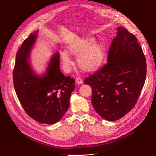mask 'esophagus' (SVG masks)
I'll return each instance as SVG.
<instances>
[{"instance_id": "1", "label": "esophagus", "mask_w": 156, "mask_h": 156, "mask_svg": "<svg viewBox=\"0 0 156 156\" xmlns=\"http://www.w3.org/2000/svg\"><path fill=\"white\" fill-rule=\"evenodd\" d=\"M76 83L78 85H81L83 83V80L82 79H81L80 78H76Z\"/></svg>"}]
</instances>
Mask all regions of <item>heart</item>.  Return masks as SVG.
<instances>
[{
	"mask_svg": "<svg viewBox=\"0 0 156 156\" xmlns=\"http://www.w3.org/2000/svg\"><path fill=\"white\" fill-rule=\"evenodd\" d=\"M95 40L92 37H84L68 43L66 52L61 55L63 64L67 68L69 66V55L77 57V64L82 71L86 73L97 71L105 59L106 48L104 43Z\"/></svg>",
	"mask_w": 156,
	"mask_h": 156,
	"instance_id": "heart-1",
	"label": "heart"
}]
</instances>
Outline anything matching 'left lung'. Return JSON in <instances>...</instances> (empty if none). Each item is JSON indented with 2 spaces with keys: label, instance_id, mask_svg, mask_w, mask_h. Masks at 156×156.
<instances>
[{
  "label": "left lung",
  "instance_id": "1",
  "mask_svg": "<svg viewBox=\"0 0 156 156\" xmlns=\"http://www.w3.org/2000/svg\"><path fill=\"white\" fill-rule=\"evenodd\" d=\"M107 64L86 78L92 88V104L102 118L118 120L132 110L144 85L147 66L136 38L123 27L117 28Z\"/></svg>",
  "mask_w": 156,
  "mask_h": 156
}]
</instances>
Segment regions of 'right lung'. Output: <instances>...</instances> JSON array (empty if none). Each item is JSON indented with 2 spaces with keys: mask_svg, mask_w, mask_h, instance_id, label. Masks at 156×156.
Returning <instances> with one entry per match:
<instances>
[{
  "mask_svg": "<svg viewBox=\"0 0 156 156\" xmlns=\"http://www.w3.org/2000/svg\"><path fill=\"white\" fill-rule=\"evenodd\" d=\"M38 30L24 41L16 57L13 81L23 109L34 120L47 125L58 122L69 108L75 80L65 77L60 70L59 53L54 54L45 71L39 75L33 69L30 55Z\"/></svg>",
  "mask_w": 156,
  "mask_h": 156,
  "instance_id": "add662e5",
  "label": "right lung"
}]
</instances>
